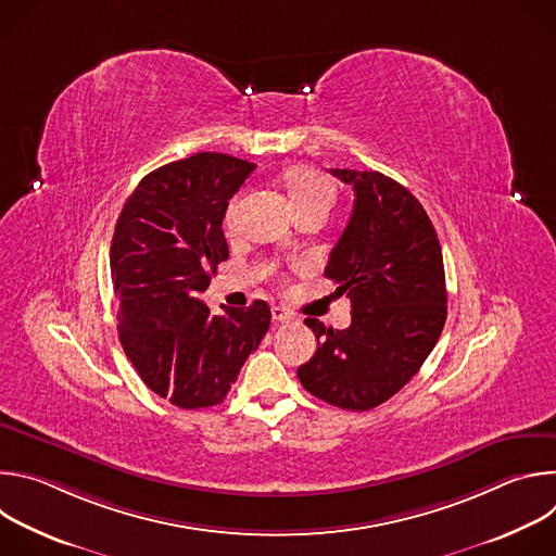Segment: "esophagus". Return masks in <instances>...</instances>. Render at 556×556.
I'll return each mask as SVG.
<instances>
[{"label":"esophagus","instance_id":"esophagus-1","mask_svg":"<svg viewBox=\"0 0 556 556\" xmlns=\"http://www.w3.org/2000/svg\"><path fill=\"white\" fill-rule=\"evenodd\" d=\"M273 319L277 321V324H290L294 316L286 309V307H281V305H273Z\"/></svg>","mask_w":556,"mask_h":556}]
</instances>
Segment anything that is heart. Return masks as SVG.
Instances as JSON below:
<instances>
[{"label": "heart", "instance_id": "heart-1", "mask_svg": "<svg viewBox=\"0 0 556 556\" xmlns=\"http://www.w3.org/2000/svg\"><path fill=\"white\" fill-rule=\"evenodd\" d=\"M283 185L288 189V195H290V202H292L294 211L305 208V206H319V204L332 206L334 187L319 172H314L309 167H292L283 174ZM232 217H235V206L230 204L228 213H226V219L232 222Z\"/></svg>", "mask_w": 556, "mask_h": 556}]
</instances>
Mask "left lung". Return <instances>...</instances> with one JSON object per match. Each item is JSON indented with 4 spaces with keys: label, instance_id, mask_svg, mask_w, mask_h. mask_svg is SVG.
I'll use <instances>...</instances> for the list:
<instances>
[{
    "label": "left lung",
    "instance_id": "obj_1",
    "mask_svg": "<svg viewBox=\"0 0 556 556\" xmlns=\"http://www.w3.org/2000/svg\"><path fill=\"white\" fill-rule=\"evenodd\" d=\"M354 206L326 277L352 299L345 330L305 319L319 348L296 369L334 407L367 412L399 393L435 348L446 321L442 249L422 204L380 172L332 169Z\"/></svg>",
    "mask_w": 556,
    "mask_h": 556
}]
</instances>
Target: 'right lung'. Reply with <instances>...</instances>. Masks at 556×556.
Masks as SVG:
<instances>
[{
  "label": "right lung",
  "instance_id": "obj_1",
  "mask_svg": "<svg viewBox=\"0 0 556 556\" xmlns=\"http://www.w3.org/2000/svg\"><path fill=\"white\" fill-rule=\"evenodd\" d=\"M253 163L202 151L144 176L110 249L118 339L142 382L180 409L219 405L270 328V307L200 301L228 260L222 219Z\"/></svg>",
  "mask_w": 556,
  "mask_h": 556
}]
</instances>
